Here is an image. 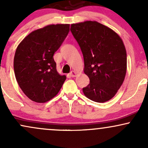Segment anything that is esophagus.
I'll use <instances>...</instances> for the list:
<instances>
[{"mask_svg":"<svg viewBox=\"0 0 148 148\" xmlns=\"http://www.w3.org/2000/svg\"><path fill=\"white\" fill-rule=\"evenodd\" d=\"M76 75H77V72H75V71H72L70 72V76H72V77H75Z\"/></svg>","mask_w":148,"mask_h":148,"instance_id":"1","label":"esophagus"}]
</instances>
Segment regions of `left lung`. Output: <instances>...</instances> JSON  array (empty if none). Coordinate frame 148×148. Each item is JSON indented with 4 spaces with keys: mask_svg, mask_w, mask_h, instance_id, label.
Returning <instances> with one entry per match:
<instances>
[{
    "mask_svg": "<svg viewBox=\"0 0 148 148\" xmlns=\"http://www.w3.org/2000/svg\"><path fill=\"white\" fill-rule=\"evenodd\" d=\"M71 32L84 60V72L90 84L84 95L96 102L111 99L123 84L127 52L123 40L113 30L95 21L72 23Z\"/></svg>",
    "mask_w": 148,
    "mask_h": 148,
    "instance_id": "8db88e82",
    "label": "left lung"
}]
</instances>
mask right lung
Here are the masks:
<instances>
[{
	"label": "right lung",
	"instance_id": "obj_1",
	"mask_svg": "<svg viewBox=\"0 0 148 148\" xmlns=\"http://www.w3.org/2000/svg\"><path fill=\"white\" fill-rule=\"evenodd\" d=\"M69 24H51L31 32L18 45L14 58L15 77L23 92L37 103L57 95L65 75L57 72L53 54L68 35Z\"/></svg>",
	"mask_w": 148,
	"mask_h": 148
}]
</instances>
